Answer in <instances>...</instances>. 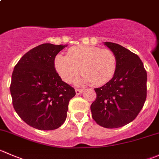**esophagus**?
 I'll use <instances>...</instances> for the list:
<instances>
[{
    "instance_id": "obj_1",
    "label": "esophagus",
    "mask_w": 159,
    "mask_h": 159,
    "mask_svg": "<svg viewBox=\"0 0 159 159\" xmlns=\"http://www.w3.org/2000/svg\"><path fill=\"white\" fill-rule=\"evenodd\" d=\"M83 92H84L83 89H75V92H76L77 95H81V94L83 93Z\"/></svg>"
}]
</instances>
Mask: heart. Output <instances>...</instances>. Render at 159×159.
<instances>
[{
	"mask_svg": "<svg viewBox=\"0 0 159 159\" xmlns=\"http://www.w3.org/2000/svg\"><path fill=\"white\" fill-rule=\"evenodd\" d=\"M53 64L65 82L71 83L81 70L82 77L78 83L91 82L94 86H101L115 75L117 60L110 50L93 46H78L69 49L67 56L61 53L57 55Z\"/></svg>",
	"mask_w": 159,
	"mask_h": 159,
	"instance_id": "1",
	"label": "heart"
}]
</instances>
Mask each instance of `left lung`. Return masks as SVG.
<instances>
[{"instance_id":"8db88e82","label":"left lung","mask_w":159,"mask_h":159,"mask_svg":"<svg viewBox=\"0 0 159 159\" xmlns=\"http://www.w3.org/2000/svg\"><path fill=\"white\" fill-rule=\"evenodd\" d=\"M105 45L116 57V71L109 82L95 89L91 111L98 125L112 129L129 124L141 112L147 97V71L137 54L114 43Z\"/></svg>"}]
</instances>
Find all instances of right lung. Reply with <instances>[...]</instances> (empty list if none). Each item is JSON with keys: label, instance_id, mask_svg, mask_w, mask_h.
Here are the masks:
<instances>
[{"label": "right lung", "instance_id": "1", "mask_svg": "<svg viewBox=\"0 0 159 159\" xmlns=\"http://www.w3.org/2000/svg\"><path fill=\"white\" fill-rule=\"evenodd\" d=\"M66 46L44 43L32 49L12 73L10 91L14 109L24 122L38 130L61 127L67 118L69 101L76 94L62 81L53 64L55 57Z\"/></svg>", "mask_w": 159, "mask_h": 159}]
</instances>
